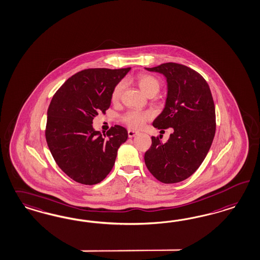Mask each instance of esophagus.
I'll list each match as a JSON object with an SVG mask.
<instances>
[{"mask_svg": "<svg viewBox=\"0 0 260 260\" xmlns=\"http://www.w3.org/2000/svg\"><path fill=\"white\" fill-rule=\"evenodd\" d=\"M137 135H139V133H138V132H135L134 129H128V131H127L128 137H135V136H136Z\"/></svg>", "mask_w": 260, "mask_h": 260, "instance_id": "obj_1", "label": "esophagus"}]
</instances>
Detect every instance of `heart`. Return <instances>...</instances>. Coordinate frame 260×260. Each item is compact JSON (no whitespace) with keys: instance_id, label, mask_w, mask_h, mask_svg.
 <instances>
[{"instance_id":"obj_1","label":"heart","mask_w":260,"mask_h":260,"mask_svg":"<svg viewBox=\"0 0 260 260\" xmlns=\"http://www.w3.org/2000/svg\"><path fill=\"white\" fill-rule=\"evenodd\" d=\"M137 83L140 87V89L143 91L146 95H150L152 93L156 94L160 89V82L159 81L151 75H140L137 78ZM124 82L120 81L118 82L115 87L112 90L111 93V101L117 102L124 89ZM151 118V114L149 112H141L137 110H129L125 113L123 117V121L126 125L134 128L141 127L145 124V122Z\"/></svg>"}]
</instances>
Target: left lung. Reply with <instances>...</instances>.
Here are the masks:
<instances>
[{"label": "left lung", "instance_id": "obj_1", "mask_svg": "<svg viewBox=\"0 0 260 260\" xmlns=\"http://www.w3.org/2000/svg\"><path fill=\"white\" fill-rule=\"evenodd\" d=\"M162 74L167 81V98L154 127H173L167 142L152 136L145 163L152 176L163 183H176L193 175L206 158L214 138L216 122L211 91L196 71L178 63L146 68Z\"/></svg>", "mask_w": 260, "mask_h": 260}]
</instances>
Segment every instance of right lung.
Returning <instances> with one entry per match:
<instances>
[{
	"instance_id": "obj_1",
	"label": "right lung",
	"mask_w": 260,
	"mask_h": 260,
	"mask_svg": "<svg viewBox=\"0 0 260 260\" xmlns=\"http://www.w3.org/2000/svg\"><path fill=\"white\" fill-rule=\"evenodd\" d=\"M131 68L86 69L72 76L56 91L47 112L46 140L58 167L81 184L105 179L116 159L127 132L114 125L107 135L93 127V119L106 112L111 93Z\"/></svg>"
}]
</instances>
